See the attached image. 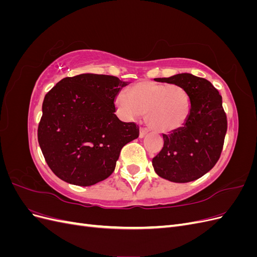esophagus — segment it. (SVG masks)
<instances>
[{
  "mask_svg": "<svg viewBox=\"0 0 257 257\" xmlns=\"http://www.w3.org/2000/svg\"><path fill=\"white\" fill-rule=\"evenodd\" d=\"M148 133V130L147 128H141V132H139V137L144 138Z\"/></svg>",
  "mask_w": 257,
  "mask_h": 257,
  "instance_id": "esophagus-1",
  "label": "esophagus"
}]
</instances>
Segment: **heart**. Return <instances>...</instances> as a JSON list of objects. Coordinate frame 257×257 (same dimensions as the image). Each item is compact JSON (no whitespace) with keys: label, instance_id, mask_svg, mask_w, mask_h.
<instances>
[{"label":"heart","instance_id":"obj_1","mask_svg":"<svg viewBox=\"0 0 257 257\" xmlns=\"http://www.w3.org/2000/svg\"><path fill=\"white\" fill-rule=\"evenodd\" d=\"M115 96L116 111L125 120L146 114V122L153 131L167 133L182 127L191 112L190 96L175 83L138 82Z\"/></svg>","mask_w":257,"mask_h":257}]
</instances>
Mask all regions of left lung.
Here are the masks:
<instances>
[{
    "label": "left lung",
    "instance_id": "8db88e82",
    "mask_svg": "<svg viewBox=\"0 0 257 257\" xmlns=\"http://www.w3.org/2000/svg\"><path fill=\"white\" fill-rule=\"evenodd\" d=\"M155 80L181 85L190 96L191 112L182 127L163 134L164 146L152 159L153 168L172 182L194 181L220 159L227 131L222 96L211 82L188 73Z\"/></svg>",
    "mask_w": 257,
    "mask_h": 257
}]
</instances>
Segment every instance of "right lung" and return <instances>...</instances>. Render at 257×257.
Segmentation results:
<instances>
[{
  "label": "right lung",
  "mask_w": 257,
  "mask_h": 257,
  "mask_svg": "<svg viewBox=\"0 0 257 257\" xmlns=\"http://www.w3.org/2000/svg\"><path fill=\"white\" fill-rule=\"evenodd\" d=\"M128 82L109 75L66 77L45 95L38 144L53 174L90 186L109 177L122 148L139 136L115 115L114 99Z\"/></svg>",
  "instance_id": "right-lung-1"
}]
</instances>
